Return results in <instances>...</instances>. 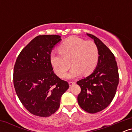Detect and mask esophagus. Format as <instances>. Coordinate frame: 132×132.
<instances>
[{"instance_id": "34e87169", "label": "esophagus", "mask_w": 132, "mask_h": 132, "mask_svg": "<svg viewBox=\"0 0 132 132\" xmlns=\"http://www.w3.org/2000/svg\"><path fill=\"white\" fill-rule=\"evenodd\" d=\"M76 84L75 82H69V86H73L74 84Z\"/></svg>"}]
</instances>
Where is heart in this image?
I'll return each mask as SVG.
<instances>
[{
	"instance_id": "b5f03b06",
	"label": "heart",
	"mask_w": 132,
	"mask_h": 132,
	"mask_svg": "<svg viewBox=\"0 0 132 132\" xmlns=\"http://www.w3.org/2000/svg\"><path fill=\"white\" fill-rule=\"evenodd\" d=\"M58 50L60 53L51 54L50 61L56 74L60 78L64 76L71 65L72 67L66 76L68 79L75 78L82 73L90 75L97 65L99 50L92 41L69 37L59 46Z\"/></svg>"
}]
</instances>
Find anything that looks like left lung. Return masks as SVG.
I'll return each instance as SVG.
<instances>
[{"label": "left lung", "instance_id": "obj_1", "mask_svg": "<svg viewBox=\"0 0 132 132\" xmlns=\"http://www.w3.org/2000/svg\"><path fill=\"white\" fill-rule=\"evenodd\" d=\"M86 35L96 44L99 57L91 75L77 82L81 89L78 102L86 112L95 113L104 110L112 101L119 76L116 58L112 51L98 38L89 33Z\"/></svg>", "mask_w": 132, "mask_h": 132}]
</instances>
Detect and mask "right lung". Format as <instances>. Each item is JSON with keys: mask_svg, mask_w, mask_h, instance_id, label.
I'll use <instances>...</instances> for the list:
<instances>
[{"mask_svg": "<svg viewBox=\"0 0 132 132\" xmlns=\"http://www.w3.org/2000/svg\"><path fill=\"white\" fill-rule=\"evenodd\" d=\"M55 35H39L33 39L16 58L13 84L18 97L28 111L46 117L58 109L62 95L69 88L53 71L52 50L61 42Z\"/></svg>", "mask_w": 132, "mask_h": 132, "instance_id": "right-lung-1", "label": "right lung"}]
</instances>
